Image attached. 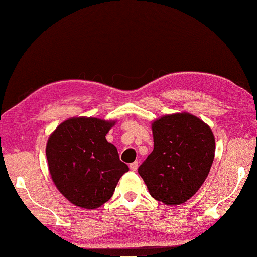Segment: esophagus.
<instances>
[{
    "mask_svg": "<svg viewBox=\"0 0 257 257\" xmlns=\"http://www.w3.org/2000/svg\"><path fill=\"white\" fill-rule=\"evenodd\" d=\"M138 166H139V163H138L137 161H135V162L130 164V169H131V170H132V171H137Z\"/></svg>",
    "mask_w": 257,
    "mask_h": 257,
    "instance_id": "1",
    "label": "esophagus"
}]
</instances>
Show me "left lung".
<instances>
[{
  "label": "left lung",
  "instance_id": "left-lung-1",
  "mask_svg": "<svg viewBox=\"0 0 257 257\" xmlns=\"http://www.w3.org/2000/svg\"><path fill=\"white\" fill-rule=\"evenodd\" d=\"M154 148L139 167L150 195L168 206L181 205L205 182L215 157L210 127L188 113L152 123Z\"/></svg>",
  "mask_w": 257,
  "mask_h": 257
}]
</instances>
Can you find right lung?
Listing matches in <instances>:
<instances>
[{
  "label": "right lung",
  "instance_id": "add662e5",
  "mask_svg": "<svg viewBox=\"0 0 257 257\" xmlns=\"http://www.w3.org/2000/svg\"><path fill=\"white\" fill-rule=\"evenodd\" d=\"M115 122L78 117L65 120L47 143L51 178L72 204L95 209L113 196L119 178L128 171L106 134Z\"/></svg>",
  "mask_w": 257,
  "mask_h": 257
}]
</instances>
